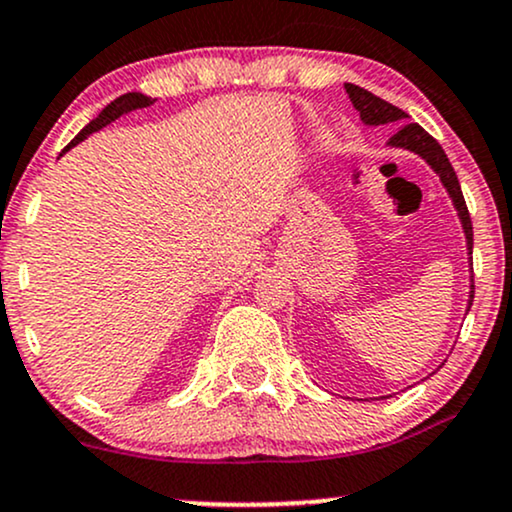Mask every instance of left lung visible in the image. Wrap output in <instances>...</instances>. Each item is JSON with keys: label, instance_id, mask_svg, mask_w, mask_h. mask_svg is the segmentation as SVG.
<instances>
[{"label": "left lung", "instance_id": "obj_1", "mask_svg": "<svg viewBox=\"0 0 512 512\" xmlns=\"http://www.w3.org/2000/svg\"><path fill=\"white\" fill-rule=\"evenodd\" d=\"M344 88H346V93H349L354 108L358 110V113H361L363 125L378 127V125H390V122H404V125H399L397 132L392 134L387 146H392V149L411 151V154L424 158L428 166L436 170V175L440 178V182H443L445 190H448L452 204H455V209H457V216H460V221H462L464 238H467L469 264H472V245H474L472 219H469L467 204H464L460 180H457L455 170H452L448 156H445V151H443V146H440L436 139H433L431 134L426 132L424 127L416 125V122H407L409 115L404 113V110L395 108V105L383 101V98L373 96V93L366 91V88H361V86L344 84ZM469 289H472V291H469L467 310L472 308V301H474V281H472V286H469Z\"/></svg>", "mask_w": 512, "mask_h": 512}]
</instances>
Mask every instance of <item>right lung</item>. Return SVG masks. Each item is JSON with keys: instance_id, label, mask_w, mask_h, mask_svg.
<instances>
[{"instance_id": "1", "label": "right lung", "mask_w": 512, "mask_h": 512, "mask_svg": "<svg viewBox=\"0 0 512 512\" xmlns=\"http://www.w3.org/2000/svg\"><path fill=\"white\" fill-rule=\"evenodd\" d=\"M156 101L154 98H149V96H144V93H125V96H120V98H115L113 103L110 105H105V108L101 110V113H98V117H93L91 122H88V125L81 129L79 134H76V137L72 139V142H69L67 146H64V151L62 154H67L69 149H72V146H76L79 142H84V139L88 137V134H93V132H98V129H103L105 125H110V122H115L117 117H122V115H127V113H132V110H139V108H149V105H154Z\"/></svg>"}]
</instances>
